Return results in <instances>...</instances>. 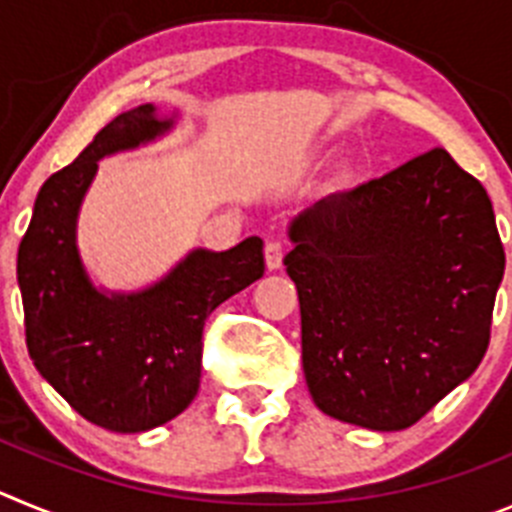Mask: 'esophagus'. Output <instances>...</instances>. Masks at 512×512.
Returning <instances> with one entry per match:
<instances>
[{
	"label": "esophagus",
	"instance_id": "esophagus-1",
	"mask_svg": "<svg viewBox=\"0 0 512 512\" xmlns=\"http://www.w3.org/2000/svg\"><path fill=\"white\" fill-rule=\"evenodd\" d=\"M264 259H266V269H269V271L282 269V261H284L282 241H277V238H271V241H266Z\"/></svg>",
	"mask_w": 512,
	"mask_h": 512
}]
</instances>
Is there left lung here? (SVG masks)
I'll use <instances>...</instances> for the list:
<instances>
[{
    "label": "left lung",
    "mask_w": 512,
    "mask_h": 512,
    "mask_svg": "<svg viewBox=\"0 0 512 512\" xmlns=\"http://www.w3.org/2000/svg\"><path fill=\"white\" fill-rule=\"evenodd\" d=\"M289 241L302 369L325 415L402 431L472 377L505 251L485 187L443 148L315 202Z\"/></svg>",
    "instance_id": "8db88e82"
}]
</instances>
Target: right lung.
Listing matches in <instances>:
<instances>
[{"mask_svg":"<svg viewBox=\"0 0 512 512\" xmlns=\"http://www.w3.org/2000/svg\"><path fill=\"white\" fill-rule=\"evenodd\" d=\"M153 104L117 115L40 187L17 251L27 351L35 369L89 423L151 431L200 390L202 328L217 305L264 277V241L230 251L194 248L161 282L120 295L92 284L76 246V217L99 158L171 130Z\"/></svg>","mask_w":512,"mask_h":512,"instance_id":"obj_1","label":"right lung"}]
</instances>
